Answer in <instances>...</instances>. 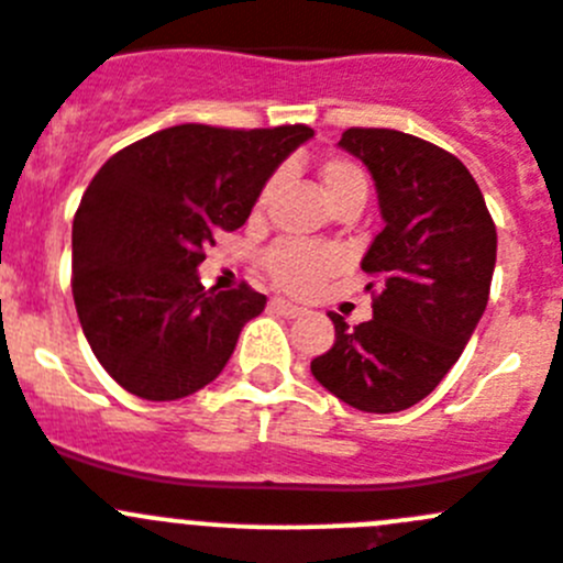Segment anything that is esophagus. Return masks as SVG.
<instances>
[{
  "mask_svg": "<svg viewBox=\"0 0 563 563\" xmlns=\"http://www.w3.org/2000/svg\"><path fill=\"white\" fill-rule=\"evenodd\" d=\"M271 307L276 309L278 316H285V318H296V316H301V312H303L301 307H296V303L285 301V298H273V301H271Z\"/></svg>",
  "mask_w": 563,
  "mask_h": 563,
  "instance_id": "esophagus-1",
  "label": "esophagus"
}]
</instances>
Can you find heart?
<instances>
[{
    "label": "heart",
    "instance_id": "heart-1",
    "mask_svg": "<svg viewBox=\"0 0 563 563\" xmlns=\"http://www.w3.org/2000/svg\"><path fill=\"white\" fill-rule=\"evenodd\" d=\"M321 175L323 195L329 203H338L345 195H365L368 192V180L365 173L349 158H327L318 169ZM271 187L262 189L260 206H265ZM262 265L271 273V278L278 287H285L290 292H307L327 282L334 271L340 267V254L327 245L303 240H282L273 247H267V254L262 256Z\"/></svg>",
    "mask_w": 563,
    "mask_h": 563
}]
</instances>
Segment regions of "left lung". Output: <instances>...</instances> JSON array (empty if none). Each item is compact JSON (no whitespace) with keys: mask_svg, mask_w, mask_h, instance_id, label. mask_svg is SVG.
I'll return each instance as SVG.
<instances>
[{"mask_svg":"<svg viewBox=\"0 0 563 563\" xmlns=\"http://www.w3.org/2000/svg\"><path fill=\"white\" fill-rule=\"evenodd\" d=\"M338 147L368 167L385 229L360 267L376 278L374 318L312 360V376L363 412H399L430 396L481 323L497 229L481 187L452 153L388 128H349Z\"/></svg>","mask_w":563,"mask_h":563,"instance_id":"obj_1","label":"left lung"}]
</instances>
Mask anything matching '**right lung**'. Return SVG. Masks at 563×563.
<instances>
[{
	"instance_id": "right-lung-1",
	"label": "right lung",
	"mask_w": 563,
	"mask_h": 563,
	"mask_svg": "<svg viewBox=\"0 0 563 563\" xmlns=\"http://www.w3.org/2000/svg\"><path fill=\"white\" fill-rule=\"evenodd\" d=\"M307 125H175L108 158L71 223V296L102 368L147 401L218 379L267 298L203 290L206 245L240 229Z\"/></svg>"
}]
</instances>
